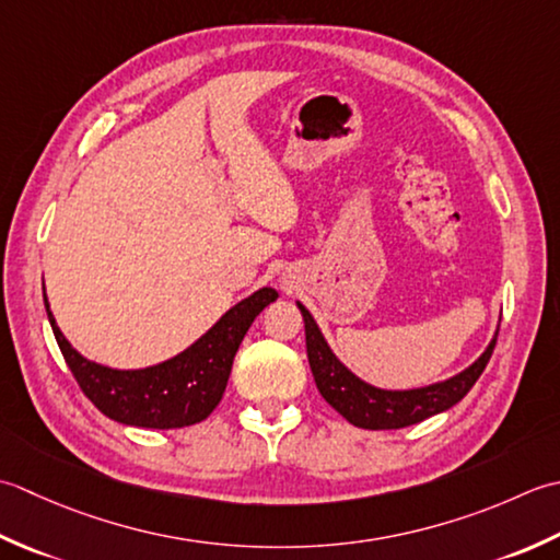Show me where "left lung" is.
I'll return each instance as SVG.
<instances>
[{"label": "left lung", "mask_w": 560, "mask_h": 560, "mask_svg": "<svg viewBox=\"0 0 560 560\" xmlns=\"http://www.w3.org/2000/svg\"><path fill=\"white\" fill-rule=\"evenodd\" d=\"M296 310L304 318L306 334V355H310V368L314 374L316 389L326 401L334 406L348 423L364 430H398L416 425L420 420L438 416L442 410L459 404L469 394L478 376L486 370V364L493 355L495 338L490 340L481 358L471 362L469 368L459 374L450 376L444 382H435L418 389H380L370 382L360 380L355 372H350L316 326L314 316L302 302H296Z\"/></svg>", "instance_id": "left-lung-1"}]
</instances>
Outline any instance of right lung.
<instances>
[{
    "mask_svg": "<svg viewBox=\"0 0 560 560\" xmlns=\"http://www.w3.org/2000/svg\"><path fill=\"white\" fill-rule=\"evenodd\" d=\"M276 300V290L260 288L224 312L220 322L178 355L150 368L116 370L72 348L55 322L43 282V302L55 340L89 401L116 423L154 430L188 428L212 413L222 401L234 355L248 326Z\"/></svg>",
    "mask_w": 560,
    "mask_h": 560,
    "instance_id": "add662e5",
    "label": "right lung"
}]
</instances>
